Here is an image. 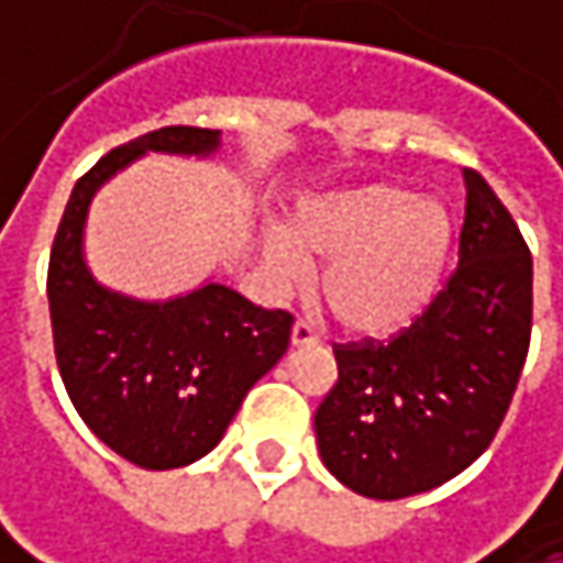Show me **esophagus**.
I'll use <instances>...</instances> for the list:
<instances>
[{
  "label": "esophagus",
  "instance_id": "1",
  "mask_svg": "<svg viewBox=\"0 0 563 563\" xmlns=\"http://www.w3.org/2000/svg\"><path fill=\"white\" fill-rule=\"evenodd\" d=\"M291 345H320V333L307 320H298L291 327Z\"/></svg>",
  "mask_w": 563,
  "mask_h": 563
}]
</instances>
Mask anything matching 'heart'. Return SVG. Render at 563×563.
<instances>
[{"label":"heart","mask_w":563,"mask_h":563,"mask_svg":"<svg viewBox=\"0 0 563 563\" xmlns=\"http://www.w3.org/2000/svg\"><path fill=\"white\" fill-rule=\"evenodd\" d=\"M265 272L298 285L320 265V301L349 333L384 336L413 323L439 291L452 218L435 198L394 181L327 188L298 198L288 227L260 233Z\"/></svg>","instance_id":"b5f03b06"}]
</instances>
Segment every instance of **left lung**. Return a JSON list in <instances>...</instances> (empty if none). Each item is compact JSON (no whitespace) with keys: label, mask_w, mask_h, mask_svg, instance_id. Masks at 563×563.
I'll return each mask as SVG.
<instances>
[{"label":"left lung","mask_w":563,"mask_h":563,"mask_svg":"<svg viewBox=\"0 0 563 563\" xmlns=\"http://www.w3.org/2000/svg\"><path fill=\"white\" fill-rule=\"evenodd\" d=\"M459 268L390 342L336 345L340 382L313 413L327 471L372 500L426 494L494 442L532 333V256L516 221L464 169Z\"/></svg>","instance_id":"1"}]
</instances>
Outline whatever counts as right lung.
I'll use <instances>...</instances> for the list:
<instances>
[{
  "mask_svg": "<svg viewBox=\"0 0 563 563\" xmlns=\"http://www.w3.org/2000/svg\"><path fill=\"white\" fill-rule=\"evenodd\" d=\"M221 131L159 128L101 156L76 181L51 250L47 301L66 394L101 442L146 471L205 459L243 397L278 365L291 313L205 285L143 301L101 285L86 262V218L101 185L146 153L208 159Z\"/></svg>",
  "mask_w": 563,
  "mask_h": 563,
  "instance_id": "add662e5",
  "label": "right lung"
}]
</instances>
